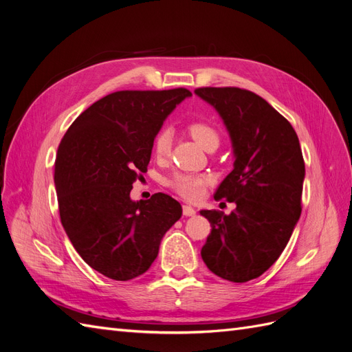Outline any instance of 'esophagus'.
Segmentation results:
<instances>
[{
  "label": "esophagus",
  "mask_w": 352,
  "mask_h": 352,
  "mask_svg": "<svg viewBox=\"0 0 352 352\" xmlns=\"http://www.w3.org/2000/svg\"><path fill=\"white\" fill-rule=\"evenodd\" d=\"M195 208L194 207H190V206H184V216H186V217H192V216H195Z\"/></svg>",
  "instance_id": "34e87169"
}]
</instances>
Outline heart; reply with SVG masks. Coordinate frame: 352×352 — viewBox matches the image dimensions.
Segmentation results:
<instances>
[{"label":"heart","mask_w":352,"mask_h":352,"mask_svg":"<svg viewBox=\"0 0 352 352\" xmlns=\"http://www.w3.org/2000/svg\"><path fill=\"white\" fill-rule=\"evenodd\" d=\"M189 133L194 140L208 150L210 146H217L220 142V133L214 126L206 122H192L189 126ZM173 141V133L170 127H162L154 138V151L157 157H166L170 153ZM168 185L172 186L180 195L189 199H197L202 195V190L206 186V177L188 173H176L168 180Z\"/></svg>","instance_id":"b5f03b06"}]
</instances>
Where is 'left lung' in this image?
Returning <instances> with one entry per match:
<instances>
[{
    "label": "left lung",
    "mask_w": 352,
    "mask_h": 352,
    "mask_svg": "<svg viewBox=\"0 0 352 352\" xmlns=\"http://www.w3.org/2000/svg\"><path fill=\"white\" fill-rule=\"evenodd\" d=\"M225 123L233 148V170L216 199L235 202L230 214L201 210L211 233L201 250L219 278L243 283L279 258L301 216L305 164L291 123L247 89L198 88Z\"/></svg>",
    "instance_id": "8db88e82"
}]
</instances>
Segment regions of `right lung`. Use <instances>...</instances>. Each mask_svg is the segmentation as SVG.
<instances>
[{"mask_svg":"<svg viewBox=\"0 0 352 352\" xmlns=\"http://www.w3.org/2000/svg\"><path fill=\"white\" fill-rule=\"evenodd\" d=\"M188 89L119 91L94 102L58 145L54 184L61 225L94 270L114 280L144 274L166 232L182 216L166 194L133 201L154 138Z\"/></svg>","mask_w":352,"mask_h":352,"instance_id":"add662e5","label":"right lung"}]
</instances>
